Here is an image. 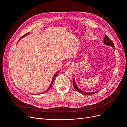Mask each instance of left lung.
<instances>
[{"label":"left lung","mask_w":127,"mask_h":127,"mask_svg":"<svg viewBox=\"0 0 127 127\" xmlns=\"http://www.w3.org/2000/svg\"><path fill=\"white\" fill-rule=\"evenodd\" d=\"M104 44L106 45L110 46V47H112L114 49V50H115L114 45V44L113 43V42L111 41L106 35H105V37H104ZM73 82H74V83H73V85H74V87L75 88V90L79 92V93H82V94H85V95H90V94H93L96 93V92H98V91H96V92H85V91H83L81 90L80 89H79V87L77 86V85H76L75 78L74 79V81H73Z\"/></svg>","instance_id":"8db88e82"}]
</instances>
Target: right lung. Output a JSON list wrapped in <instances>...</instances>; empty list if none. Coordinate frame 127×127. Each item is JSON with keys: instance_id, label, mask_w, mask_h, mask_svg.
<instances>
[{"instance_id": "1", "label": "right lung", "mask_w": 127, "mask_h": 127, "mask_svg": "<svg viewBox=\"0 0 127 127\" xmlns=\"http://www.w3.org/2000/svg\"><path fill=\"white\" fill-rule=\"evenodd\" d=\"M30 33V32H29V33H26V34H25V35H23V36H22L21 38H20V40H18V41H20L22 39V38H23L24 36H26L27 35H28V34ZM18 42H17V43H18ZM59 71H60V70H58V71L56 73V74L54 75V76H53V78H52V81H51V84H50V86L49 87V88H48V89H47V90H46L45 92H43V93H42L41 94H42V93H45V92H47V91H48L49 89H50V88L51 87V86H52V83H53V80H54V79H55V77H56V76L57 75V74H58V73L59 72Z\"/></svg>"}]
</instances>
